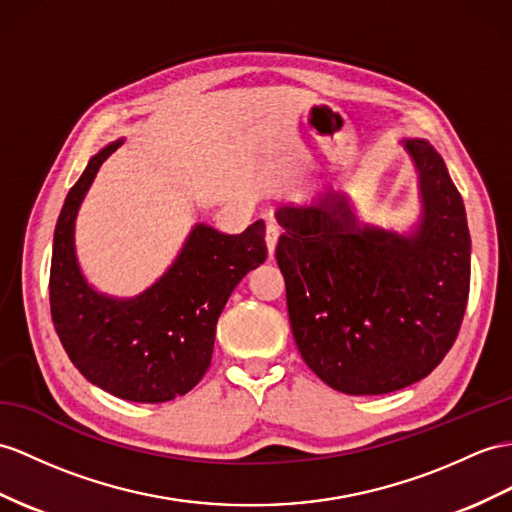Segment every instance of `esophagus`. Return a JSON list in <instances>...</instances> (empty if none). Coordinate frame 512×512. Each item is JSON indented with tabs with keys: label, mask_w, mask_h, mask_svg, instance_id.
<instances>
[{
	"label": "esophagus",
	"mask_w": 512,
	"mask_h": 512,
	"mask_svg": "<svg viewBox=\"0 0 512 512\" xmlns=\"http://www.w3.org/2000/svg\"><path fill=\"white\" fill-rule=\"evenodd\" d=\"M280 226L276 221H269L267 223V247H269V256H273V252H276V245H278V239H280Z\"/></svg>",
	"instance_id": "1"
}]
</instances>
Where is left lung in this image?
Here are the masks:
<instances>
[{
    "instance_id": "obj_1",
    "label": "left lung",
    "mask_w": 512,
    "mask_h": 512,
    "mask_svg": "<svg viewBox=\"0 0 512 512\" xmlns=\"http://www.w3.org/2000/svg\"><path fill=\"white\" fill-rule=\"evenodd\" d=\"M417 176L406 230L360 221L347 199L280 206L276 260L304 363L334 391L384 395L426 378L456 341L469 295L463 197L426 139L400 141Z\"/></svg>"
}]
</instances>
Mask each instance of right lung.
<instances>
[{"instance_id": "add662e5", "label": "right lung", "mask_w": 512, "mask_h": 512, "mask_svg": "<svg viewBox=\"0 0 512 512\" xmlns=\"http://www.w3.org/2000/svg\"><path fill=\"white\" fill-rule=\"evenodd\" d=\"M123 141L91 156L62 204L49 302L60 343L86 380L121 400L158 404L189 393L210 367L223 306L247 271L267 258L265 221L241 234L195 223L152 286L134 297L102 293L80 267L76 221L99 167Z\"/></svg>"}]
</instances>
